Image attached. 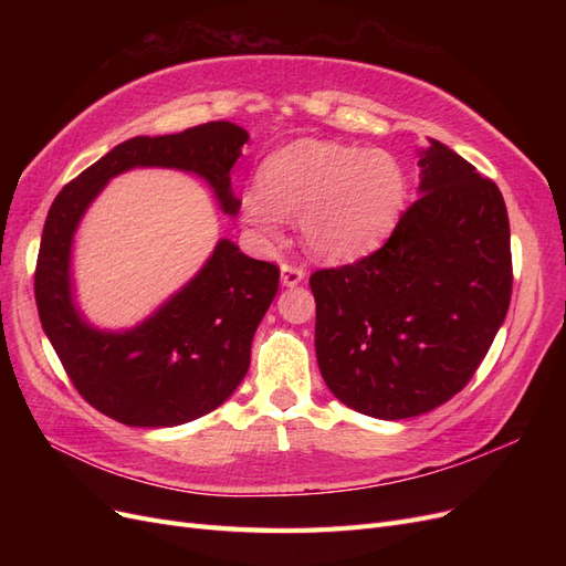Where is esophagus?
<instances>
[{
    "mask_svg": "<svg viewBox=\"0 0 566 566\" xmlns=\"http://www.w3.org/2000/svg\"><path fill=\"white\" fill-rule=\"evenodd\" d=\"M304 281V266L300 264H293V262H283L281 264V283L293 287V285H300Z\"/></svg>",
    "mask_w": 566,
    "mask_h": 566,
    "instance_id": "1",
    "label": "esophagus"
}]
</instances>
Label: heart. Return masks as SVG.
Masks as SVG:
<instances>
[{
    "instance_id": "heart-1",
    "label": "heart",
    "mask_w": 566,
    "mask_h": 566,
    "mask_svg": "<svg viewBox=\"0 0 566 566\" xmlns=\"http://www.w3.org/2000/svg\"><path fill=\"white\" fill-rule=\"evenodd\" d=\"M406 198L401 165L380 148L295 142L262 167L241 196L243 224L260 241H276L285 214L300 217L304 245L331 262H347L378 245Z\"/></svg>"
}]
</instances>
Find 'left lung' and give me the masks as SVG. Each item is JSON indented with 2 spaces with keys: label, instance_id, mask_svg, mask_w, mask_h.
<instances>
[{
  "label": "left lung",
  "instance_id": "left-lung-1",
  "mask_svg": "<svg viewBox=\"0 0 566 566\" xmlns=\"http://www.w3.org/2000/svg\"><path fill=\"white\" fill-rule=\"evenodd\" d=\"M418 165L420 198L387 243L310 279L323 380L342 403L380 420L455 397L484 361L512 295L499 186L439 142Z\"/></svg>",
  "mask_w": 566,
  "mask_h": 566
}]
</instances>
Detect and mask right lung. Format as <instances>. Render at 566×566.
Here are the masks:
<instances>
[{
	"instance_id": "obj_1",
	"label": "right lung",
	"mask_w": 566,
	"mask_h": 566,
	"mask_svg": "<svg viewBox=\"0 0 566 566\" xmlns=\"http://www.w3.org/2000/svg\"><path fill=\"white\" fill-rule=\"evenodd\" d=\"M248 132L208 123L167 136H134L63 186L46 214L35 266L42 328L80 397L132 427H175L224 403L250 368L256 325L279 293L276 264L252 260L219 241L184 290L127 333H101L71 297V245L96 193L132 167H175L210 181L221 208L235 214L231 167Z\"/></svg>"
}]
</instances>
